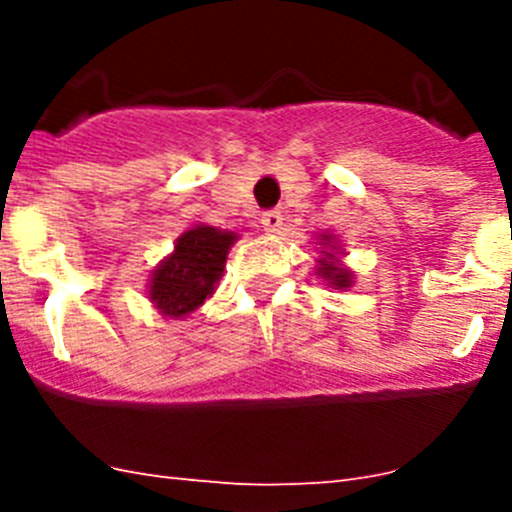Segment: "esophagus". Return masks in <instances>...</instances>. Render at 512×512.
Wrapping results in <instances>:
<instances>
[{
    "instance_id": "1",
    "label": "esophagus",
    "mask_w": 512,
    "mask_h": 512,
    "mask_svg": "<svg viewBox=\"0 0 512 512\" xmlns=\"http://www.w3.org/2000/svg\"><path fill=\"white\" fill-rule=\"evenodd\" d=\"M282 220H284V215L279 210H269L261 215V225H264L266 233H279V228H282Z\"/></svg>"
}]
</instances>
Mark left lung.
Instances as JSON below:
<instances>
[{"label":"left lung","instance_id":"8db88e82","mask_svg":"<svg viewBox=\"0 0 512 512\" xmlns=\"http://www.w3.org/2000/svg\"><path fill=\"white\" fill-rule=\"evenodd\" d=\"M320 274H323L325 279H330V284H336V287H348V274L346 271H338L333 264H325V261H320Z\"/></svg>","mask_w":512,"mask_h":512}]
</instances>
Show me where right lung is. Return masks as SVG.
<instances>
[{
  "label": "right lung",
  "instance_id": "add662e5",
  "mask_svg": "<svg viewBox=\"0 0 512 512\" xmlns=\"http://www.w3.org/2000/svg\"><path fill=\"white\" fill-rule=\"evenodd\" d=\"M233 241V233H220L207 225L187 230L176 241L174 253L153 274L151 300L158 310L171 318L197 310L223 274Z\"/></svg>",
  "mask_w": 512,
  "mask_h": 512
}]
</instances>
